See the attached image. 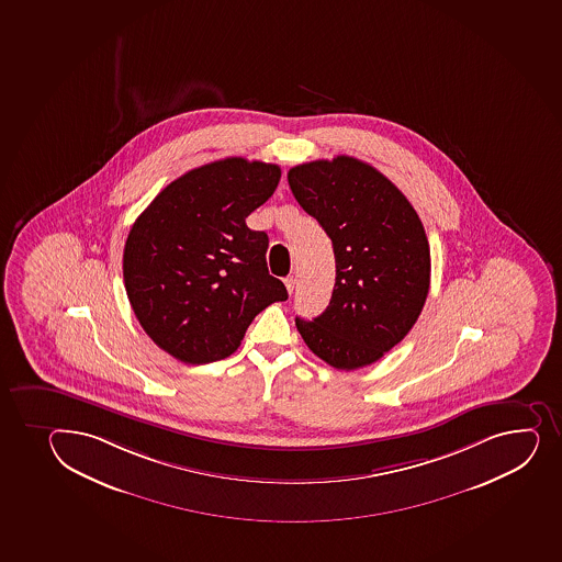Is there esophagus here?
Segmentation results:
<instances>
[{
  "label": "esophagus",
  "mask_w": 562,
  "mask_h": 562,
  "mask_svg": "<svg viewBox=\"0 0 562 562\" xmlns=\"http://www.w3.org/2000/svg\"><path fill=\"white\" fill-rule=\"evenodd\" d=\"M284 284H285V288H288V293H290V295H291V293H293V291H295L296 280L293 277H288L284 280Z\"/></svg>",
  "instance_id": "34e87169"
}]
</instances>
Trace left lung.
Masks as SVG:
<instances>
[{"label":"left lung","mask_w":562,"mask_h":562,"mask_svg":"<svg viewBox=\"0 0 562 562\" xmlns=\"http://www.w3.org/2000/svg\"><path fill=\"white\" fill-rule=\"evenodd\" d=\"M288 182L336 256L330 304L313 321L296 317V330L334 369L374 363L407 336L428 296L423 221L387 177L358 158L301 164Z\"/></svg>","instance_id":"left-lung-1"}]
</instances>
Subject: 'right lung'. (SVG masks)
<instances>
[{
    "mask_svg": "<svg viewBox=\"0 0 562 562\" xmlns=\"http://www.w3.org/2000/svg\"><path fill=\"white\" fill-rule=\"evenodd\" d=\"M277 164L225 158L166 186L123 250L128 302L145 334L184 363L236 352L252 318L288 299L267 271L266 232L245 220L280 180Z\"/></svg>",
    "mask_w": 562,
    "mask_h": 562,
    "instance_id": "add662e5",
    "label": "right lung"
}]
</instances>
